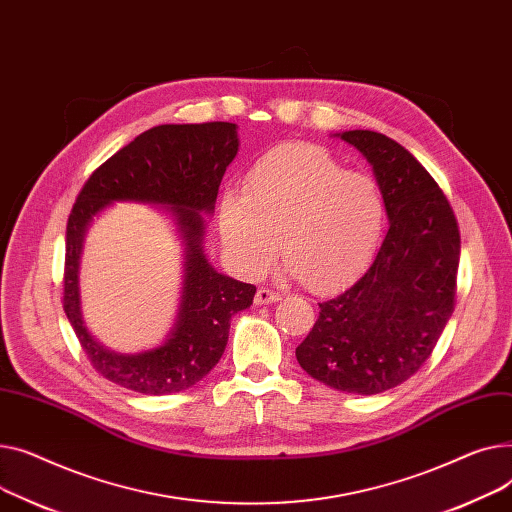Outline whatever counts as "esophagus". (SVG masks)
Instances as JSON below:
<instances>
[{
    "label": "esophagus",
    "instance_id": "34e87169",
    "mask_svg": "<svg viewBox=\"0 0 512 512\" xmlns=\"http://www.w3.org/2000/svg\"><path fill=\"white\" fill-rule=\"evenodd\" d=\"M279 299H281V293H279V291L260 287V289L256 291L254 302H256V306H266V304H275V302H279Z\"/></svg>",
    "mask_w": 512,
    "mask_h": 512
}]
</instances>
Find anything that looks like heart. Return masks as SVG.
I'll list each match as a JSON object with an SVG mask.
<instances>
[{
    "instance_id": "1",
    "label": "heart",
    "mask_w": 512,
    "mask_h": 512,
    "mask_svg": "<svg viewBox=\"0 0 512 512\" xmlns=\"http://www.w3.org/2000/svg\"><path fill=\"white\" fill-rule=\"evenodd\" d=\"M386 223L376 179L345 171L318 146L287 144L256 161L244 194L225 192L219 231L235 266L260 277L281 254L314 291L351 281L374 256Z\"/></svg>"
}]
</instances>
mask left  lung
I'll return each mask as SVG.
<instances>
[{"label": "left lung", "mask_w": 512, "mask_h": 512, "mask_svg": "<svg viewBox=\"0 0 512 512\" xmlns=\"http://www.w3.org/2000/svg\"><path fill=\"white\" fill-rule=\"evenodd\" d=\"M335 136L372 165L390 227L366 273L318 304L295 357L330 388L378 395L422 368L453 316L461 235L446 196L407 148L372 130Z\"/></svg>", "instance_id": "8db88e82"}]
</instances>
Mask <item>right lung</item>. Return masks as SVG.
Masks as SVG:
<instances>
[{
    "label": "right lung",
    "instance_id": "add662e5",
    "mask_svg": "<svg viewBox=\"0 0 512 512\" xmlns=\"http://www.w3.org/2000/svg\"><path fill=\"white\" fill-rule=\"evenodd\" d=\"M237 148V126L229 122L157 126L117 150L80 190L66 229L64 310L90 364L107 380L142 395L182 393L219 364L231 318L252 306L256 287L219 273L204 254L206 217L215 213L221 179ZM115 201L165 207L185 248L176 322L161 346L138 354L105 348L81 316L83 237L94 217Z\"/></svg>",
    "mask_w": 512,
    "mask_h": 512
}]
</instances>
